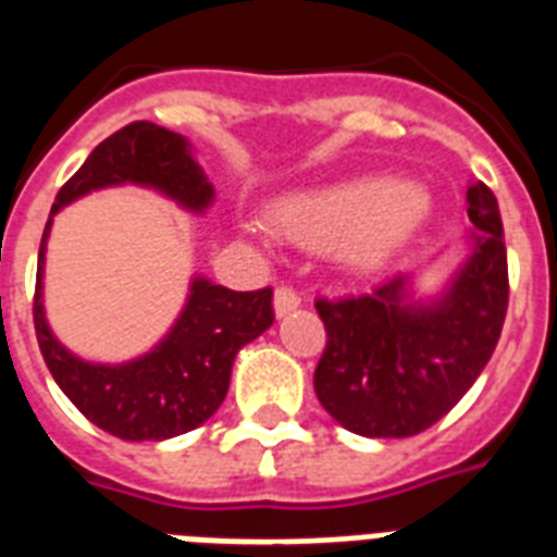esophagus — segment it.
<instances>
[{
	"mask_svg": "<svg viewBox=\"0 0 557 557\" xmlns=\"http://www.w3.org/2000/svg\"><path fill=\"white\" fill-rule=\"evenodd\" d=\"M297 307H300V295H297L295 288L277 286V292H274V312H277V318L288 315Z\"/></svg>",
	"mask_w": 557,
	"mask_h": 557,
	"instance_id": "esophagus-1",
	"label": "esophagus"
}]
</instances>
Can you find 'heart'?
Returning <instances> with one entry per match:
<instances>
[{"label": "heart", "instance_id": "1", "mask_svg": "<svg viewBox=\"0 0 557 557\" xmlns=\"http://www.w3.org/2000/svg\"><path fill=\"white\" fill-rule=\"evenodd\" d=\"M426 210L430 198L418 186L380 175L288 195L271 207V224L297 245L345 250L359 265H373L423 222Z\"/></svg>", "mask_w": 557, "mask_h": 557}]
</instances>
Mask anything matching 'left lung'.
Returning a JSON list of instances; mask_svg holds the SVG:
<instances>
[{
	"label": "left lung",
	"mask_w": 557,
	"mask_h": 557,
	"mask_svg": "<svg viewBox=\"0 0 557 557\" xmlns=\"http://www.w3.org/2000/svg\"><path fill=\"white\" fill-rule=\"evenodd\" d=\"M470 257L435 304H411L409 274L315 309L326 347L315 368L321 406L364 438L430 430L485 371L508 312V257L499 203L482 181L467 186Z\"/></svg>",
	"instance_id": "left-lung-1"
}]
</instances>
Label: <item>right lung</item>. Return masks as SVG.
<instances>
[{"instance_id": "right-lung-1", "label": "right lung", "mask_w": 557, "mask_h": 557, "mask_svg": "<svg viewBox=\"0 0 557 557\" xmlns=\"http://www.w3.org/2000/svg\"><path fill=\"white\" fill-rule=\"evenodd\" d=\"M116 184L154 186L186 210L201 212L212 201V186L189 154V143L154 122H131L92 148L87 163L61 186L52 215L81 195ZM46 222L37 257L34 330L37 345L61 392L99 430L122 441H165L210 420L227 397L233 359L274 324L271 288L233 292L193 280L186 309L172 333L127 364L81 362L58 342L42 312Z\"/></svg>"}]
</instances>
